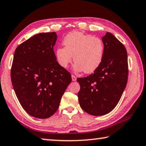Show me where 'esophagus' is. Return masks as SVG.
I'll use <instances>...</instances> for the list:
<instances>
[{
    "label": "esophagus",
    "instance_id": "obj_1",
    "mask_svg": "<svg viewBox=\"0 0 146 146\" xmlns=\"http://www.w3.org/2000/svg\"><path fill=\"white\" fill-rule=\"evenodd\" d=\"M76 77L75 76H74V75H72V81H76Z\"/></svg>",
    "mask_w": 146,
    "mask_h": 146
}]
</instances>
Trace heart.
Returning a JSON list of instances; mask_svg holds the SVG:
<instances>
[{
	"instance_id": "heart-1",
	"label": "heart",
	"mask_w": 146,
	"mask_h": 146,
	"mask_svg": "<svg viewBox=\"0 0 146 146\" xmlns=\"http://www.w3.org/2000/svg\"><path fill=\"white\" fill-rule=\"evenodd\" d=\"M63 44L64 48H58L55 53L57 62L62 67H67L73 56L75 70L89 74L97 70L102 62L104 44L100 38L72 32L64 37Z\"/></svg>"
}]
</instances>
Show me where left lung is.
Returning <instances> with one entry per match:
<instances>
[{"instance_id":"8db88e82","label":"left lung","mask_w":146,"mask_h":146,"mask_svg":"<svg viewBox=\"0 0 146 146\" xmlns=\"http://www.w3.org/2000/svg\"><path fill=\"white\" fill-rule=\"evenodd\" d=\"M104 54L94 73L77 81L80 84L79 105L93 116H102L112 111L119 102L127 84L128 66L124 45L107 32L102 37Z\"/></svg>"}]
</instances>
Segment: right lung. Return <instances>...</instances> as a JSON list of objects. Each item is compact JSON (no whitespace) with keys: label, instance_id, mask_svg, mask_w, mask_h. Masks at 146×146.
<instances>
[{"label":"right lung","instance_id":"add662e5","mask_svg":"<svg viewBox=\"0 0 146 146\" xmlns=\"http://www.w3.org/2000/svg\"><path fill=\"white\" fill-rule=\"evenodd\" d=\"M55 32L40 33L16 48L11 78L21 106L34 117L46 119L58 109L72 81L69 72L56 61Z\"/></svg>","mask_w":146,"mask_h":146}]
</instances>
